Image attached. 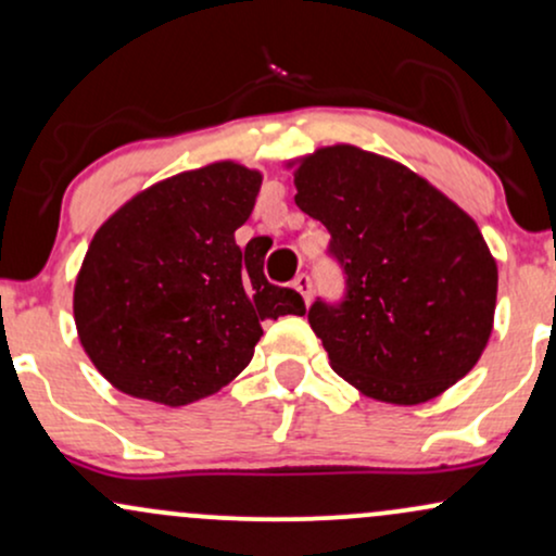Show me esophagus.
Returning a JSON list of instances; mask_svg holds the SVG:
<instances>
[{
  "mask_svg": "<svg viewBox=\"0 0 556 556\" xmlns=\"http://www.w3.org/2000/svg\"><path fill=\"white\" fill-rule=\"evenodd\" d=\"M292 287H295L300 295H303L305 303H308V300H311V290H314V285H311L308 274H298V277L292 279Z\"/></svg>",
  "mask_w": 556,
  "mask_h": 556,
  "instance_id": "esophagus-1",
  "label": "esophagus"
}]
</instances>
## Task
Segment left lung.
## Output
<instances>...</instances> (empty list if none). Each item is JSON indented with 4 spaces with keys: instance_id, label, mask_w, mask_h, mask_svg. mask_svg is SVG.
<instances>
[{
    "instance_id": "obj_1",
    "label": "left lung",
    "mask_w": 556,
    "mask_h": 556,
    "mask_svg": "<svg viewBox=\"0 0 556 556\" xmlns=\"http://www.w3.org/2000/svg\"><path fill=\"white\" fill-rule=\"evenodd\" d=\"M295 203L329 229L340 303L308 324L344 381L418 405L460 381L486 348L496 261L476 222L416 172L355 146L300 159Z\"/></svg>"
}]
</instances>
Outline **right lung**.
I'll return each mask as SVG.
<instances>
[{
    "label": "right lung",
    "instance_id": "obj_1",
    "mask_svg": "<svg viewBox=\"0 0 556 556\" xmlns=\"http://www.w3.org/2000/svg\"><path fill=\"white\" fill-rule=\"evenodd\" d=\"M258 190L261 172L216 162L151 185L99 227L73 311L112 387L169 407L208 397L251 363L261 321L305 314L235 242Z\"/></svg>",
    "mask_w": 556,
    "mask_h": 556
}]
</instances>
